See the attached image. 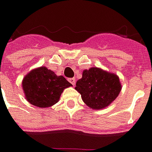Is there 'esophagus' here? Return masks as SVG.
<instances>
[{
  "mask_svg": "<svg viewBox=\"0 0 152 152\" xmlns=\"http://www.w3.org/2000/svg\"><path fill=\"white\" fill-rule=\"evenodd\" d=\"M68 80H69V82L72 85H73V86H75V84H76V79H75V78H70V79H68Z\"/></svg>",
  "mask_w": 152,
  "mask_h": 152,
  "instance_id": "1",
  "label": "esophagus"
}]
</instances>
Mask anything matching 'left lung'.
<instances>
[{
  "mask_svg": "<svg viewBox=\"0 0 152 152\" xmlns=\"http://www.w3.org/2000/svg\"><path fill=\"white\" fill-rule=\"evenodd\" d=\"M75 89L86 106L95 110L109 106L121 90L119 76L99 67L84 70Z\"/></svg>",
  "mask_w": 152,
  "mask_h": 152,
  "instance_id": "1",
  "label": "left lung"
}]
</instances>
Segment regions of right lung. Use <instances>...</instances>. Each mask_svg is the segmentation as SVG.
I'll list each match as a JSON object with an SVG mask.
<instances>
[{"label":"right lung","instance_id":"add662e5","mask_svg":"<svg viewBox=\"0 0 152 152\" xmlns=\"http://www.w3.org/2000/svg\"><path fill=\"white\" fill-rule=\"evenodd\" d=\"M72 85L46 66L33 69L22 80L26 101L37 107H50L57 103L63 91Z\"/></svg>","mask_w":152,"mask_h":152}]
</instances>
